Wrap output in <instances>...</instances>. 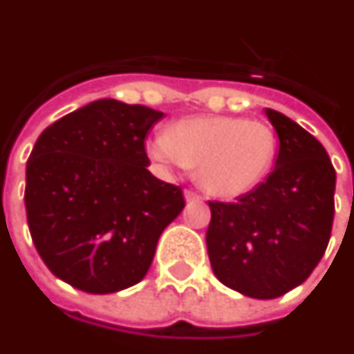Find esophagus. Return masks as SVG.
<instances>
[{
    "label": "esophagus",
    "instance_id": "obj_1",
    "mask_svg": "<svg viewBox=\"0 0 354 354\" xmlns=\"http://www.w3.org/2000/svg\"><path fill=\"white\" fill-rule=\"evenodd\" d=\"M185 201L187 202H195V201H202V196L198 195V193H195V191H185Z\"/></svg>",
    "mask_w": 354,
    "mask_h": 354
}]
</instances>
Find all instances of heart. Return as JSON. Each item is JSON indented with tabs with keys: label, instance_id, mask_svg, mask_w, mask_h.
I'll use <instances>...</instances> for the list:
<instances>
[{
	"label": "heart",
	"instance_id": "obj_1",
	"mask_svg": "<svg viewBox=\"0 0 354 354\" xmlns=\"http://www.w3.org/2000/svg\"><path fill=\"white\" fill-rule=\"evenodd\" d=\"M277 148L269 124L226 115L183 118L147 142L148 158L159 165L198 167L202 187L221 198L260 185L273 167Z\"/></svg>",
	"mask_w": 354,
	"mask_h": 354
}]
</instances>
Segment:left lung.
Here are the masks:
<instances>
[{"instance_id":"left-lung-1","label":"left lung","mask_w":354,"mask_h":354,"mask_svg":"<svg viewBox=\"0 0 354 354\" xmlns=\"http://www.w3.org/2000/svg\"><path fill=\"white\" fill-rule=\"evenodd\" d=\"M279 135L273 172L236 202H209L207 256L215 277L252 299H277L303 284L327 250L334 171L314 135L266 109Z\"/></svg>"}]
</instances>
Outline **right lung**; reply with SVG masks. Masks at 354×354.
Here are the masks:
<instances>
[{
    "mask_svg": "<svg viewBox=\"0 0 354 354\" xmlns=\"http://www.w3.org/2000/svg\"><path fill=\"white\" fill-rule=\"evenodd\" d=\"M163 113L104 98L40 133L26 169L27 225L51 273L87 293L145 279L182 189L148 171V131Z\"/></svg>",
    "mask_w": 354,
    "mask_h": 354,
    "instance_id": "add662e5",
    "label": "right lung"
}]
</instances>
